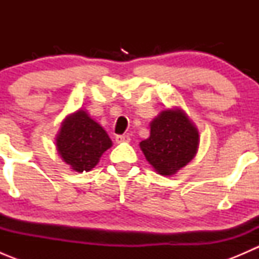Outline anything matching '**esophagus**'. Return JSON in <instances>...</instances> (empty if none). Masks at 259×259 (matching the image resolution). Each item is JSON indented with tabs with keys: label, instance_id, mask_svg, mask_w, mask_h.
<instances>
[{
	"label": "esophagus",
	"instance_id": "34e87169",
	"mask_svg": "<svg viewBox=\"0 0 259 259\" xmlns=\"http://www.w3.org/2000/svg\"><path fill=\"white\" fill-rule=\"evenodd\" d=\"M115 142L116 143H129L130 137H127V135H116V137H115Z\"/></svg>",
	"mask_w": 259,
	"mask_h": 259
}]
</instances>
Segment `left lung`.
<instances>
[{
  "label": "left lung",
  "instance_id": "left-lung-1",
  "mask_svg": "<svg viewBox=\"0 0 259 259\" xmlns=\"http://www.w3.org/2000/svg\"><path fill=\"white\" fill-rule=\"evenodd\" d=\"M199 133L180 109H165L150 122V137L140 143L155 171L170 177L195 156Z\"/></svg>",
  "mask_w": 259,
  "mask_h": 259
}]
</instances>
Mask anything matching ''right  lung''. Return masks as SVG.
<instances>
[{
  "mask_svg": "<svg viewBox=\"0 0 259 259\" xmlns=\"http://www.w3.org/2000/svg\"><path fill=\"white\" fill-rule=\"evenodd\" d=\"M111 145L108 133L82 109L66 116L56 137L60 156L79 173L91 170Z\"/></svg>",
  "mask_w": 259,
  "mask_h": 259,
  "instance_id": "1",
  "label": "right lung"
}]
</instances>
